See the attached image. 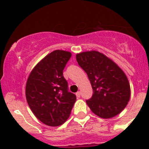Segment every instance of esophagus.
<instances>
[{"label":"esophagus","mask_w":149,"mask_h":149,"mask_svg":"<svg viewBox=\"0 0 149 149\" xmlns=\"http://www.w3.org/2000/svg\"><path fill=\"white\" fill-rule=\"evenodd\" d=\"M76 97H77V98H80V97H81L80 91H77V92L76 93Z\"/></svg>","instance_id":"1"}]
</instances>
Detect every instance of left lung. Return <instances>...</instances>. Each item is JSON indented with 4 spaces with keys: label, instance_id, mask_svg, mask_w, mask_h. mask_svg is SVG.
I'll return each mask as SVG.
<instances>
[{
    "label": "left lung",
    "instance_id": "obj_1",
    "mask_svg": "<svg viewBox=\"0 0 149 149\" xmlns=\"http://www.w3.org/2000/svg\"><path fill=\"white\" fill-rule=\"evenodd\" d=\"M76 61L87 73L92 87V97L86 101L91 110L104 119L120 113L130 97V84L123 70L98 51L77 54Z\"/></svg>",
    "mask_w": 149,
    "mask_h": 149
}]
</instances>
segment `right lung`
Segmentation results:
<instances>
[{
	"label": "right lung",
	"instance_id": "right-lung-1",
	"mask_svg": "<svg viewBox=\"0 0 149 149\" xmlns=\"http://www.w3.org/2000/svg\"><path fill=\"white\" fill-rule=\"evenodd\" d=\"M70 57L68 51H53L35 65L28 77L26 101L36 118L47 125L63 124L76 101L63 73Z\"/></svg>",
	"mask_w": 149,
	"mask_h": 149
}]
</instances>
